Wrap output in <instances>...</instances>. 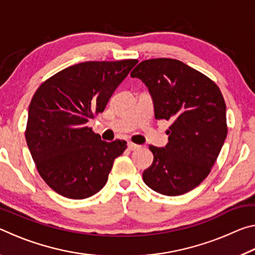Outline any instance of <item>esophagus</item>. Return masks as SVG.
Wrapping results in <instances>:
<instances>
[{
  "label": "esophagus",
  "instance_id": "1",
  "mask_svg": "<svg viewBox=\"0 0 255 255\" xmlns=\"http://www.w3.org/2000/svg\"><path fill=\"white\" fill-rule=\"evenodd\" d=\"M138 147H139V145H136V144H133V143H128V148L130 149V150H135Z\"/></svg>",
  "mask_w": 255,
  "mask_h": 255
}]
</instances>
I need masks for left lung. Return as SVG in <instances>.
Instances as JSON below:
<instances>
[{
	"label": "left lung",
	"mask_w": 255,
	"mask_h": 255,
	"mask_svg": "<svg viewBox=\"0 0 255 255\" xmlns=\"http://www.w3.org/2000/svg\"><path fill=\"white\" fill-rule=\"evenodd\" d=\"M147 86L156 119L172 123L165 147L150 145L144 182L161 195L180 196L210 173L227 136L226 105L217 85L171 58L144 60L131 72Z\"/></svg>",
	"instance_id": "8db88e82"
}]
</instances>
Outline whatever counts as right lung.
<instances>
[{
  "label": "right lung",
  "mask_w": 255,
  "mask_h": 255,
  "mask_svg": "<svg viewBox=\"0 0 255 255\" xmlns=\"http://www.w3.org/2000/svg\"><path fill=\"white\" fill-rule=\"evenodd\" d=\"M137 59L84 62L58 72L32 97L25 140L45 182L70 199H85L105 187L125 140L108 143L86 126L103 112Z\"/></svg>",
  "instance_id": "add662e5"
}]
</instances>
